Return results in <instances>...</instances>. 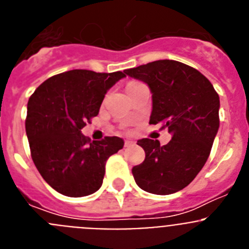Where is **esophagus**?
Returning a JSON list of instances; mask_svg holds the SVG:
<instances>
[{
    "label": "esophagus",
    "instance_id": "obj_1",
    "mask_svg": "<svg viewBox=\"0 0 249 249\" xmlns=\"http://www.w3.org/2000/svg\"><path fill=\"white\" fill-rule=\"evenodd\" d=\"M133 144V142L132 141H124V147H129Z\"/></svg>",
    "mask_w": 249,
    "mask_h": 249
}]
</instances>
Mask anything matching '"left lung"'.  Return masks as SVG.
<instances>
[{"instance_id":"1","label":"left lung","mask_w":249,"mask_h":249,"mask_svg":"<svg viewBox=\"0 0 249 249\" xmlns=\"http://www.w3.org/2000/svg\"><path fill=\"white\" fill-rule=\"evenodd\" d=\"M152 93L149 123H163L172 140L142 138L146 158L132 168L140 188L155 195L183 190L203 168L219 128V97L206 77L184 63L160 59L124 70ZM162 127V128H163Z\"/></svg>"}]
</instances>
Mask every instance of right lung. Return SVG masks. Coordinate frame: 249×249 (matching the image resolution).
Returning <instances> with one entry per match:
<instances>
[{"label": "right lung", "mask_w": 249, "mask_h": 249, "mask_svg": "<svg viewBox=\"0 0 249 249\" xmlns=\"http://www.w3.org/2000/svg\"><path fill=\"white\" fill-rule=\"evenodd\" d=\"M124 77L121 71L71 70L46 80L28 100L31 156L43 179L61 195L83 197L100 190L106 162L123 148L122 138L89 142L81 129L97 116L107 91Z\"/></svg>", "instance_id": "1"}]
</instances>
